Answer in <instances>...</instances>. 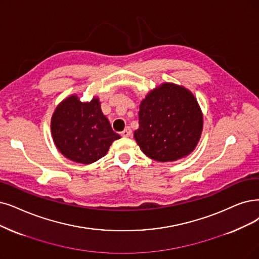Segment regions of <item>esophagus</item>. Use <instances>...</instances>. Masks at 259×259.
I'll use <instances>...</instances> for the list:
<instances>
[{"label": "esophagus", "mask_w": 259, "mask_h": 259, "mask_svg": "<svg viewBox=\"0 0 259 259\" xmlns=\"http://www.w3.org/2000/svg\"><path fill=\"white\" fill-rule=\"evenodd\" d=\"M121 135H122L123 137H131V136H132V130H131L130 127H126L125 130H124V131L121 133Z\"/></svg>", "instance_id": "1"}]
</instances>
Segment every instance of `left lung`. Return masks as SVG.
I'll use <instances>...</instances> for the list:
<instances>
[{
	"label": "left lung",
	"instance_id": "obj_1",
	"mask_svg": "<svg viewBox=\"0 0 259 259\" xmlns=\"http://www.w3.org/2000/svg\"><path fill=\"white\" fill-rule=\"evenodd\" d=\"M203 113L192 92L173 82L153 89L139 106V127L134 132L140 150L160 162L186 157L196 147Z\"/></svg>",
	"mask_w": 259,
	"mask_h": 259
}]
</instances>
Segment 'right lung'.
Here are the masks:
<instances>
[{"label":"right lung","instance_id":"1","mask_svg":"<svg viewBox=\"0 0 259 259\" xmlns=\"http://www.w3.org/2000/svg\"><path fill=\"white\" fill-rule=\"evenodd\" d=\"M51 131L59 152L84 164L104 157L111 143L121 138L103 115L99 98L82 103L75 95L59 103L51 119Z\"/></svg>","mask_w":259,"mask_h":259}]
</instances>
